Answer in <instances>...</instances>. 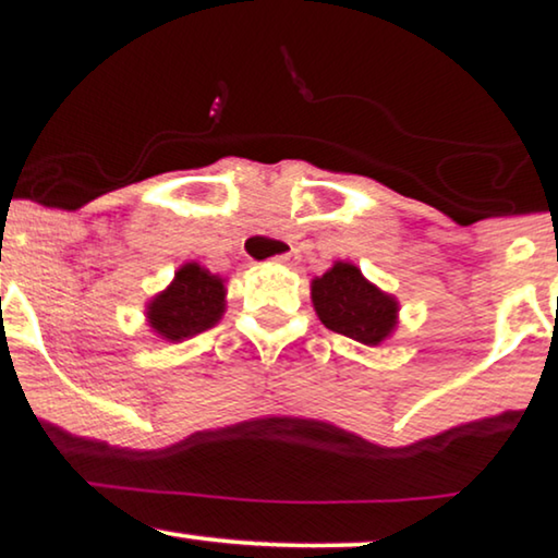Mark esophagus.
Returning <instances> with one entry per match:
<instances>
[{"mask_svg":"<svg viewBox=\"0 0 558 558\" xmlns=\"http://www.w3.org/2000/svg\"><path fill=\"white\" fill-rule=\"evenodd\" d=\"M298 260H301V255H298V250L293 247V250H288V253H282V255H278L276 257V263H280V265H295Z\"/></svg>","mask_w":558,"mask_h":558,"instance_id":"obj_1","label":"esophagus"}]
</instances>
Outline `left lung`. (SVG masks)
Wrapping results in <instances>:
<instances>
[{
    "mask_svg": "<svg viewBox=\"0 0 558 558\" xmlns=\"http://www.w3.org/2000/svg\"><path fill=\"white\" fill-rule=\"evenodd\" d=\"M311 301L320 324L364 347H376L397 328V298L368 282L351 263H333L313 280Z\"/></svg>",
    "mask_w": 558,
    "mask_h": 558,
    "instance_id": "1",
    "label": "left lung"
}]
</instances>
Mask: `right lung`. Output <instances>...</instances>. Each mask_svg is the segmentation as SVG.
<instances>
[{"label":"right lung","instance_id":"add662e5","mask_svg":"<svg viewBox=\"0 0 558 558\" xmlns=\"http://www.w3.org/2000/svg\"><path fill=\"white\" fill-rule=\"evenodd\" d=\"M225 280L211 276L197 263H186L174 272L167 290L146 305L148 326L159 339L179 343L207 331L225 313Z\"/></svg>","mask_w":558,"mask_h":558}]
</instances>
